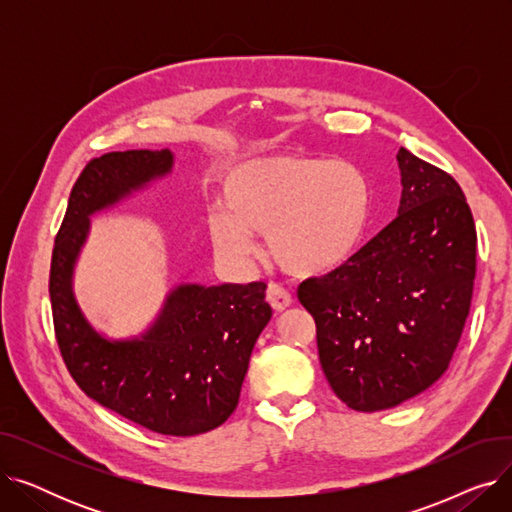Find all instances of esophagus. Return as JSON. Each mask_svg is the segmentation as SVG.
<instances>
[{
	"mask_svg": "<svg viewBox=\"0 0 512 512\" xmlns=\"http://www.w3.org/2000/svg\"><path fill=\"white\" fill-rule=\"evenodd\" d=\"M267 303H270L276 311H284V309H288L290 305H292V297H290V292L284 288V286H280V284H270L267 286Z\"/></svg>",
	"mask_w": 512,
	"mask_h": 512,
	"instance_id": "esophagus-1",
	"label": "esophagus"
}]
</instances>
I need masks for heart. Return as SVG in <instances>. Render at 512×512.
Returning a JSON list of instances; mask_svg holds the SVG:
<instances>
[{
    "instance_id": "heart-1",
    "label": "heart",
    "mask_w": 512,
    "mask_h": 512,
    "mask_svg": "<svg viewBox=\"0 0 512 512\" xmlns=\"http://www.w3.org/2000/svg\"><path fill=\"white\" fill-rule=\"evenodd\" d=\"M224 211L207 215V234L222 259L253 255L255 234H267L282 270L319 276L355 253L371 209V184L348 159L278 151L230 166L220 184Z\"/></svg>"
}]
</instances>
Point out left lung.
Instances as JSON below:
<instances>
[{
    "label": "left lung",
    "instance_id": "1",
    "mask_svg": "<svg viewBox=\"0 0 512 512\" xmlns=\"http://www.w3.org/2000/svg\"><path fill=\"white\" fill-rule=\"evenodd\" d=\"M396 159V218L297 290L334 394L363 413L392 409L442 378L473 297L477 232L459 182L405 147Z\"/></svg>",
    "mask_w": 512,
    "mask_h": 512
}]
</instances>
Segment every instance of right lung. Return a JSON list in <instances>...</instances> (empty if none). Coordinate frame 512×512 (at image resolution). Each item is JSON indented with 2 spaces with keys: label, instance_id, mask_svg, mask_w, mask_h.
<instances>
[{
  "label": "right lung",
  "instance_id": "right-lung-1",
  "mask_svg": "<svg viewBox=\"0 0 512 512\" xmlns=\"http://www.w3.org/2000/svg\"><path fill=\"white\" fill-rule=\"evenodd\" d=\"M172 164L170 149L89 161L53 245L49 297L60 353L80 390L155 434L197 436L222 425L238 405L253 346L272 317L265 282L176 286L151 328L132 340L95 332L72 292L91 215L164 178Z\"/></svg>",
  "mask_w": 512,
  "mask_h": 512
}]
</instances>
